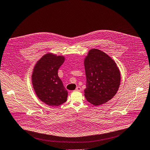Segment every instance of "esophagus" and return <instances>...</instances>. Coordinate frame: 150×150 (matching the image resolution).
Wrapping results in <instances>:
<instances>
[{
	"label": "esophagus",
	"instance_id": "34e87169",
	"mask_svg": "<svg viewBox=\"0 0 150 150\" xmlns=\"http://www.w3.org/2000/svg\"><path fill=\"white\" fill-rule=\"evenodd\" d=\"M75 90H76V91H80L81 90V87H80V86H77V87L76 88Z\"/></svg>",
	"mask_w": 150,
	"mask_h": 150
}]
</instances>
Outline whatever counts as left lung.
<instances>
[{
  "mask_svg": "<svg viewBox=\"0 0 150 150\" xmlns=\"http://www.w3.org/2000/svg\"><path fill=\"white\" fill-rule=\"evenodd\" d=\"M84 65L86 100L96 106L110 100L117 93L121 79L114 60L101 50L92 49L85 59Z\"/></svg>",
  "mask_w": 150,
  "mask_h": 150,
  "instance_id": "1",
  "label": "left lung"
}]
</instances>
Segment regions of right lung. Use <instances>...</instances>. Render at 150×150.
I'll use <instances>...</instances> for the list:
<instances>
[{
	"label": "right lung",
	"mask_w": 150,
	"mask_h": 150,
	"mask_svg": "<svg viewBox=\"0 0 150 150\" xmlns=\"http://www.w3.org/2000/svg\"><path fill=\"white\" fill-rule=\"evenodd\" d=\"M65 60L64 56L47 53L36 62L31 76L36 95L43 103L58 106L67 99L68 92L58 76V70Z\"/></svg>",
	"instance_id": "right-lung-1"
}]
</instances>
